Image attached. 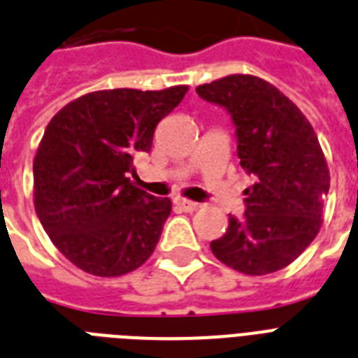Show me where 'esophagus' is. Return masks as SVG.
<instances>
[{"instance_id":"34e87169","label":"esophagus","mask_w":358,"mask_h":358,"mask_svg":"<svg viewBox=\"0 0 358 358\" xmlns=\"http://www.w3.org/2000/svg\"><path fill=\"white\" fill-rule=\"evenodd\" d=\"M176 204L184 209L185 213H194V211H199V209L202 208V204H199V202H193V200H187V199H178L176 200Z\"/></svg>"}]
</instances>
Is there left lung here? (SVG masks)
Listing matches in <instances>:
<instances>
[{"instance_id":"1","label":"left lung","mask_w":358,"mask_h":358,"mask_svg":"<svg viewBox=\"0 0 358 358\" xmlns=\"http://www.w3.org/2000/svg\"><path fill=\"white\" fill-rule=\"evenodd\" d=\"M196 94L224 106L234 119L243 169L246 211L211 252L241 274L264 275L300 257L322 228L329 167L309 119L274 84L235 73L196 86Z\"/></svg>"}]
</instances>
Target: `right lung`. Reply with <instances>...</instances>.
Instances as JSON below:
<instances>
[{"instance_id":"obj_1","label":"right lung","mask_w":358,"mask_h":358,"mask_svg":"<svg viewBox=\"0 0 358 358\" xmlns=\"http://www.w3.org/2000/svg\"><path fill=\"white\" fill-rule=\"evenodd\" d=\"M187 90H99L49 121L33 164L34 209L58 252L84 272L117 278L152 255L173 202L150 196L129 173Z\"/></svg>"}]
</instances>
